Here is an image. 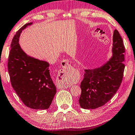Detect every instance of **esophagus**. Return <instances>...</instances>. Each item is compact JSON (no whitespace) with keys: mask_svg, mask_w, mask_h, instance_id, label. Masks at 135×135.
Listing matches in <instances>:
<instances>
[{"mask_svg":"<svg viewBox=\"0 0 135 135\" xmlns=\"http://www.w3.org/2000/svg\"><path fill=\"white\" fill-rule=\"evenodd\" d=\"M61 66L64 69H67V68L69 67V61L67 59L63 60L61 62ZM57 88L59 89H62V88H67L69 87V85H67V83H59L58 84H57Z\"/></svg>","mask_w":135,"mask_h":135,"instance_id":"34e87169","label":"esophagus"}]
</instances>
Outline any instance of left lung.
Wrapping results in <instances>:
<instances>
[{"label": "left lung", "instance_id": "left-lung-1", "mask_svg": "<svg viewBox=\"0 0 135 135\" xmlns=\"http://www.w3.org/2000/svg\"><path fill=\"white\" fill-rule=\"evenodd\" d=\"M112 45V56L106 63L94 69L85 70L79 100L82 108L92 109L104 105L120 86L125 68V47L117 29L114 32Z\"/></svg>", "mask_w": 135, "mask_h": 135}]
</instances>
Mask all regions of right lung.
Returning <instances> with one entry per match:
<instances>
[{"label":"right lung","instance_id":"add662e5","mask_svg":"<svg viewBox=\"0 0 135 135\" xmlns=\"http://www.w3.org/2000/svg\"><path fill=\"white\" fill-rule=\"evenodd\" d=\"M32 24L21 27L12 40L8 73L12 88L26 106L33 109H47L56 93L49 64L27 55L18 43L21 32Z\"/></svg>","mask_w":135,"mask_h":135}]
</instances>
